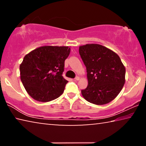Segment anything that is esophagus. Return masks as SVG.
<instances>
[{
  "label": "esophagus",
  "mask_w": 146,
  "mask_h": 146,
  "mask_svg": "<svg viewBox=\"0 0 146 146\" xmlns=\"http://www.w3.org/2000/svg\"><path fill=\"white\" fill-rule=\"evenodd\" d=\"M75 80H80V77H79V76H76V77L75 78Z\"/></svg>",
  "instance_id": "1"
}]
</instances>
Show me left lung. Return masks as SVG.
Returning <instances> with one entry per match:
<instances>
[{"mask_svg":"<svg viewBox=\"0 0 146 146\" xmlns=\"http://www.w3.org/2000/svg\"><path fill=\"white\" fill-rule=\"evenodd\" d=\"M87 70L88 87L81 91L89 102L103 105L114 100L125 84V68L117 53L105 46L89 44L79 47Z\"/></svg>","mask_w":146,"mask_h":146,"instance_id":"8db88e82","label":"left lung"}]
</instances>
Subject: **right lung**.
Returning <instances> with one entry per match:
<instances>
[{"instance_id": "obj_1", "label": "right lung", "mask_w": 146, "mask_h": 146, "mask_svg": "<svg viewBox=\"0 0 146 146\" xmlns=\"http://www.w3.org/2000/svg\"><path fill=\"white\" fill-rule=\"evenodd\" d=\"M68 46H41L24 56L20 65L21 79L29 95L38 102L56 99L68 82L62 76Z\"/></svg>"}]
</instances>
